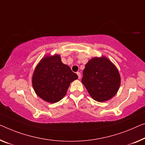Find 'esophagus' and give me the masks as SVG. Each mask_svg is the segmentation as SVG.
I'll list each match as a JSON object with an SVG mask.
<instances>
[{
  "label": "esophagus",
  "mask_w": 145,
  "mask_h": 145,
  "mask_svg": "<svg viewBox=\"0 0 145 145\" xmlns=\"http://www.w3.org/2000/svg\"><path fill=\"white\" fill-rule=\"evenodd\" d=\"M77 76H78V79H81V73H80L79 72H77Z\"/></svg>",
  "instance_id": "1"
}]
</instances>
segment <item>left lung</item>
Returning a JSON list of instances; mask_svg holds the SVG:
<instances>
[{
	"label": "left lung",
	"instance_id": "left-lung-1",
	"mask_svg": "<svg viewBox=\"0 0 145 145\" xmlns=\"http://www.w3.org/2000/svg\"><path fill=\"white\" fill-rule=\"evenodd\" d=\"M83 75L82 83L92 99L99 102L109 100L120 88L121 79L118 69L105 56L88 60Z\"/></svg>",
	"mask_w": 145,
	"mask_h": 145
}]
</instances>
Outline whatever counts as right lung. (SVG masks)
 <instances>
[{
  "mask_svg": "<svg viewBox=\"0 0 145 145\" xmlns=\"http://www.w3.org/2000/svg\"><path fill=\"white\" fill-rule=\"evenodd\" d=\"M78 79L59 55H46L34 71L32 84L37 96L47 102H58L65 96L70 83Z\"/></svg>",
  "mask_w": 145,
  "mask_h": 145,
  "instance_id": "add662e5",
  "label": "right lung"
}]
</instances>
